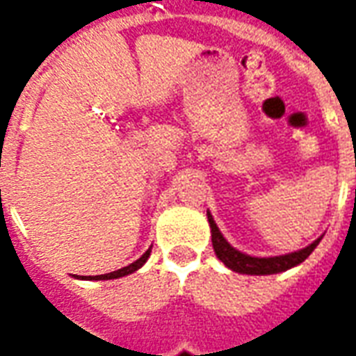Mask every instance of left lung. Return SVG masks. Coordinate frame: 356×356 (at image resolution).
Segmentation results:
<instances>
[{
	"instance_id": "left-lung-1",
	"label": "left lung",
	"mask_w": 356,
	"mask_h": 356,
	"mask_svg": "<svg viewBox=\"0 0 356 356\" xmlns=\"http://www.w3.org/2000/svg\"><path fill=\"white\" fill-rule=\"evenodd\" d=\"M208 221L209 229H211V244H213V252L219 257V261L225 263V267H229L234 273H240V275H276V273H284L288 268L296 267L299 263H303L313 254V250L318 246V242L322 240L316 238L313 244H309L303 250H298V252H291V254L284 255H275V257H254V255H248L244 252H238L236 248H232L227 238H225L219 227L213 221V217L208 211Z\"/></svg>"
}]
</instances>
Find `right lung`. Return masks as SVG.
I'll list each match as a JSON object with an SVG mask.
<instances>
[{
    "label": "right lung",
    "instance_id": "1",
    "mask_svg": "<svg viewBox=\"0 0 356 356\" xmlns=\"http://www.w3.org/2000/svg\"><path fill=\"white\" fill-rule=\"evenodd\" d=\"M150 257V248H148L145 254L140 255L137 261H133L131 265H127V267L124 268H118V270H114V273H108V275H97V276H76V278H86V280H112V278H120V276H127L131 275V273H135V270H139L145 263H147V259Z\"/></svg>",
    "mask_w": 356,
    "mask_h": 356
}]
</instances>
